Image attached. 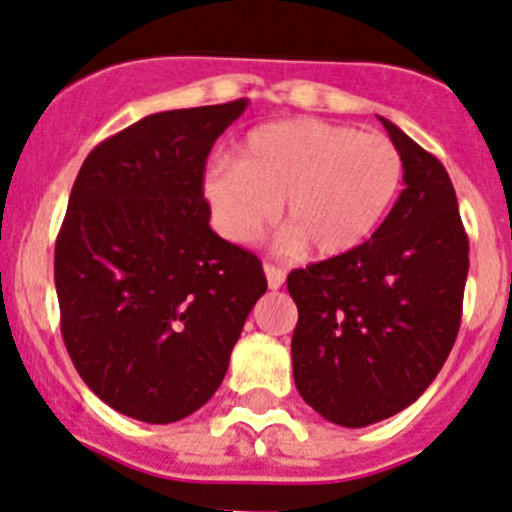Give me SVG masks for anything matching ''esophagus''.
<instances>
[{"mask_svg":"<svg viewBox=\"0 0 512 512\" xmlns=\"http://www.w3.org/2000/svg\"><path fill=\"white\" fill-rule=\"evenodd\" d=\"M265 278H267V285H270V290L283 288V283H285V273L275 265H265Z\"/></svg>","mask_w":512,"mask_h":512,"instance_id":"1","label":"esophagus"}]
</instances>
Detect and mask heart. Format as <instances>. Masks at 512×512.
Returning <instances> with one entry per match:
<instances>
[{
  "label": "heart",
  "instance_id": "1",
  "mask_svg": "<svg viewBox=\"0 0 512 512\" xmlns=\"http://www.w3.org/2000/svg\"><path fill=\"white\" fill-rule=\"evenodd\" d=\"M400 183L403 155L388 137L298 117L255 127L234 163L211 165L204 199L229 242L257 237L280 204L285 245L336 260L380 229Z\"/></svg>",
  "mask_w": 512,
  "mask_h": 512
}]
</instances>
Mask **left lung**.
I'll use <instances>...</instances> for the list:
<instances>
[{"label": "left lung", "instance_id": "left-lung-1", "mask_svg": "<svg viewBox=\"0 0 512 512\" xmlns=\"http://www.w3.org/2000/svg\"><path fill=\"white\" fill-rule=\"evenodd\" d=\"M403 155V191L357 252L288 275L301 398L326 421H385L434 382L462 321L469 242L444 165L382 119Z\"/></svg>", "mask_w": 512, "mask_h": 512}]
</instances>
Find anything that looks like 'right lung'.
<instances>
[{
	"label": "right lung",
	"instance_id": "add662e5",
	"mask_svg": "<svg viewBox=\"0 0 512 512\" xmlns=\"http://www.w3.org/2000/svg\"><path fill=\"white\" fill-rule=\"evenodd\" d=\"M247 104L150 114L96 145L73 183L55 242L63 342L91 393L137 421L199 411L267 290L260 260L209 227L201 188Z\"/></svg>",
	"mask_w": 512,
	"mask_h": 512
}]
</instances>
